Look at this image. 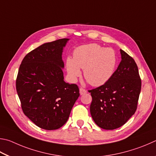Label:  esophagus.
<instances>
[{
    "label": "esophagus",
    "mask_w": 156,
    "mask_h": 156,
    "mask_svg": "<svg viewBox=\"0 0 156 156\" xmlns=\"http://www.w3.org/2000/svg\"><path fill=\"white\" fill-rule=\"evenodd\" d=\"M86 92H87V91L85 89H83V88H80V93L81 95H82V94H86Z\"/></svg>",
    "instance_id": "34e87169"
}]
</instances>
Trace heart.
Returning <instances> with one entry per match:
<instances>
[{"instance_id":"heart-1","label":"heart","mask_w":156,"mask_h":156,"mask_svg":"<svg viewBox=\"0 0 156 156\" xmlns=\"http://www.w3.org/2000/svg\"><path fill=\"white\" fill-rule=\"evenodd\" d=\"M116 64V54L112 48H105L97 44H89L75 49L73 58L68 57L66 59V70L72 81L80 77L81 69H83L86 80L92 86H100L112 78Z\"/></svg>"}]
</instances>
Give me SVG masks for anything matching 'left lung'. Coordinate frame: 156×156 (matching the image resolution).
<instances>
[{
  "instance_id": "obj_1",
  "label": "left lung",
  "mask_w": 156,
  "mask_h": 156,
  "mask_svg": "<svg viewBox=\"0 0 156 156\" xmlns=\"http://www.w3.org/2000/svg\"><path fill=\"white\" fill-rule=\"evenodd\" d=\"M121 61L104 85L89 90L92 97L90 114L95 123L104 129L123 125L137 108L141 90L138 66L132 57L120 50Z\"/></svg>"
}]
</instances>
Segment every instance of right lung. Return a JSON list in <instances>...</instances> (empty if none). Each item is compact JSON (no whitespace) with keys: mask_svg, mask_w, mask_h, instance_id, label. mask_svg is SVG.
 <instances>
[{"mask_svg":"<svg viewBox=\"0 0 156 156\" xmlns=\"http://www.w3.org/2000/svg\"><path fill=\"white\" fill-rule=\"evenodd\" d=\"M68 40L38 46L24 57L18 70L16 90L23 112L44 129L62 127L80 97L78 86L64 80L62 53Z\"/></svg>","mask_w":156,"mask_h":156,"instance_id":"add662e5","label":"right lung"}]
</instances>
